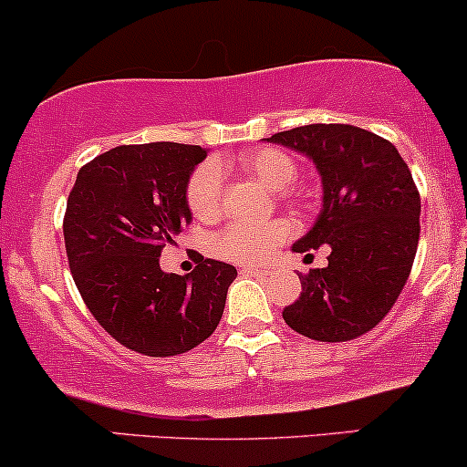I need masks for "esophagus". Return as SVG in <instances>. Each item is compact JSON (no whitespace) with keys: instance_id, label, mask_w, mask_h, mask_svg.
Masks as SVG:
<instances>
[{"instance_id":"34e87169","label":"esophagus","mask_w":467,"mask_h":467,"mask_svg":"<svg viewBox=\"0 0 467 467\" xmlns=\"http://www.w3.org/2000/svg\"><path fill=\"white\" fill-rule=\"evenodd\" d=\"M243 274L244 275H258V277H262V275H269V271L258 269V266H243Z\"/></svg>"}]
</instances>
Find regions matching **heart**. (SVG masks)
Wrapping results in <instances>:
<instances>
[{"label": "heart", "instance_id": "heart-1", "mask_svg": "<svg viewBox=\"0 0 467 467\" xmlns=\"http://www.w3.org/2000/svg\"><path fill=\"white\" fill-rule=\"evenodd\" d=\"M235 167L244 174L262 182L266 190L282 192L293 185L297 178V165L286 151L277 148H260L240 156ZM187 205L198 220L220 216L223 209V176L220 165L205 163L193 171L187 182ZM291 235V224L286 220H269V223H244L235 220L227 224L213 240V251L224 260L240 265H258L275 254Z\"/></svg>", "mask_w": 467, "mask_h": 467}]
</instances>
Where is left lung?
Returning <instances> with one entry per match:
<instances>
[{
	"instance_id": "8db88e82",
	"label": "left lung",
	"mask_w": 467,
	"mask_h": 467,
	"mask_svg": "<svg viewBox=\"0 0 467 467\" xmlns=\"http://www.w3.org/2000/svg\"><path fill=\"white\" fill-rule=\"evenodd\" d=\"M266 140L308 156L322 176V212L293 251L331 247L324 269L300 274V297L282 317L317 342L368 333L397 302L415 262L421 198L410 170L390 140L355 125H302Z\"/></svg>"
}]
</instances>
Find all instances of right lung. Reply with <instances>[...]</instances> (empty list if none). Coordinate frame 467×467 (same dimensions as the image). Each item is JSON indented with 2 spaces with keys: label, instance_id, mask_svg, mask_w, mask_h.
Instances as JSON below:
<instances>
[{
  "label": "right lung",
  "instance_id": "add662e5",
  "mask_svg": "<svg viewBox=\"0 0 467 467\" xmlns=\"http://www.w3.org/2000/svg\"><path fill=\"white\" fill-rule=\"evenodd\" d=\"M201 145H119L78 170L67 196V265L83 302L106 331L136 353L170 358L216 331L229 285L227 262L198 260L190 275L161 271L165 244L192 223L187 182Z\"/></svg>",
  "mask_w": 467,
  "mask_h": 467
}]
</instances>
